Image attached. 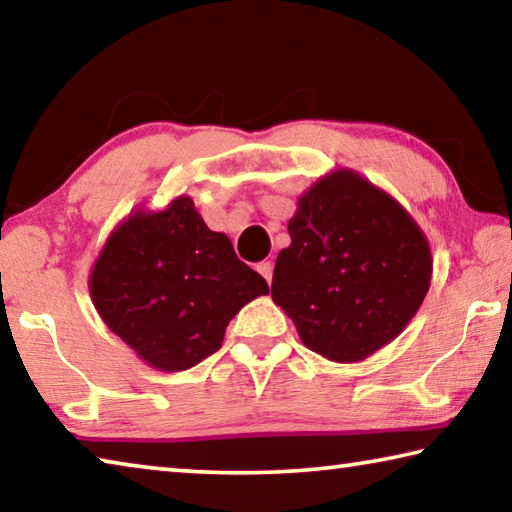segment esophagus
Instances as JSON below:
<instances>
[{"label":"esophagus","mask_w":512,"mask_h":512,"mask_svg":"<svg viewBox=\"0 0 512 512\" xmlns=\"http://www.w3.org/2000/svg\"><path fill=\"white\" fill-rule=\"evenodd\" d=\"M257 273L262 275L268 284H271V280H273V262H259Z\"/></svg>","instance_id":"esophagus-1"}]
</instances>
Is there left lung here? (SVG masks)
Wrapping results in <instances>:
<instances>
[{
    "label": "left lung",
    "mask_w": 512,
    "mask_h": 512,
    "mask_svg": "<svg viewBox=\"0 0 512 512\" xmlns=\"http://www.w3.org/2000/svg\"><path fill=\"white\" fill-rule=\"evenodd\" d=\"M280 250L271 296L309 350L363 361L391 343L431 282L429 241L411 214L350 169L300 196Z\"/></svg>",
    "instance_id": "1"
}]
</instances>
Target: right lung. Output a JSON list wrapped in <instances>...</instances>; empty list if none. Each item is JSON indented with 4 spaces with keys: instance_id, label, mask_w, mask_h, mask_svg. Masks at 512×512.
<instances>
[{
    "instance_id": "1",
    "label": "right lung",
    "mask_w": 512,
    "mask_h": 512,
    "mask_svg": "<svg viewBox=\"0 0 512 512\" xmlns=\"http://www.w3.org/2000/svg\"><path fill=\"white\" fill-rule=\"evenodd\" d=\"M268 284L207 228L189 196L121 221L90 273L99 316L149 366L180 372L221 348L225 327Z\"/></svg>"
}]
</instances>
